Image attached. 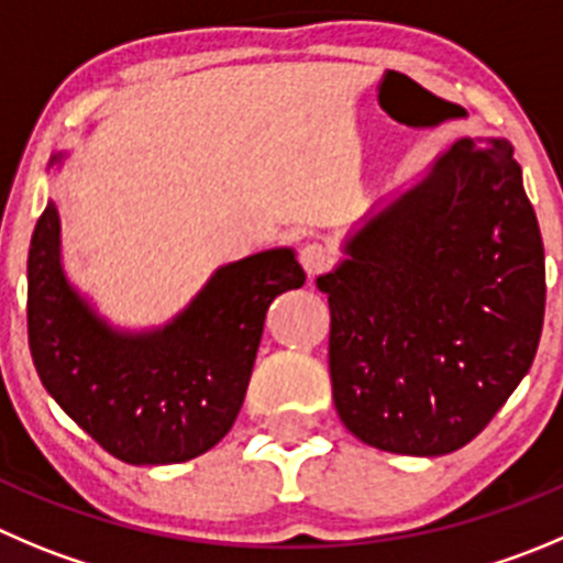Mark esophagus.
Masks as SVG:
<instances>
[{"label": "esophagus", "mask_w": 563, "mask_h": 563, "mask_svg": "<svg viewBox=\"0 0 563 563\" xmlns=\"http://www.w3.org/2000/svg\"><path fill=\"white\" fill-rule=\"evenodd\" d=\"M298 260H301V267L307 271L309 278H314L318 273L329 271L331 262H334V256H331V251L325 249V245L320 243H307L301 249V254H298Z\"/></svg>", "instance_id": "esophagus-1"}]
</instances>
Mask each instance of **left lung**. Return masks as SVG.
Segmentation results:
<instances>
[{
	"label": "left lung",
	"instance_id": "8db88e82",
	"mask_svg": "<svg viewBox=\"0 0 563 563\" xmlns=\"http://www.w3.org/2000/svg\"><path fill=\"white\" fill-rule=\"evenodd\" d=\"M511 152L503 137L456 141L318 276L336 415L365 445L459 451L531 371L544 245Z\"/></svg>",
	"mask_w": 563,
	"mask_h": 563
}]
</instances>
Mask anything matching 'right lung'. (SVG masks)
<instances>
[{"mask_svg": "<svg viewBox=\"0 0 563 563\" xmlns=\"http://www.w3.org/2000/svg\"><path fill=\"white\" fill-rule=\"evenodd\" d=\"M66 154H55L49 168ZM307 282L292 249L218 267L170 323H107L66 278L49 201L26 260V331L35 371L60 409L126 464H176L216 448L238 420L267 307Z\"/></svg>", "mask_w": 563, "mask_h": 563, "instance_id": "add662e5", "label": "right lung"}]
</instances>
